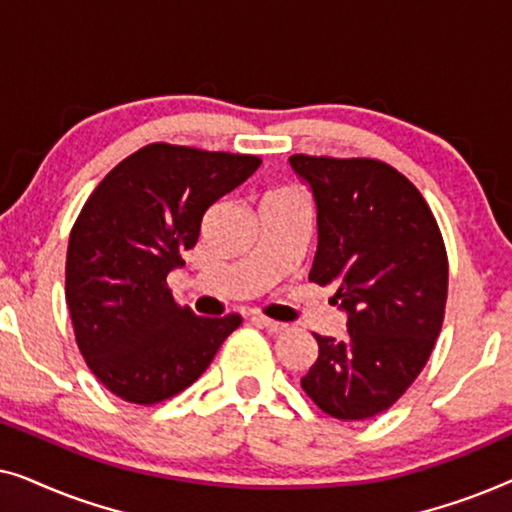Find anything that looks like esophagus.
<instances>
[{
    "mask_svg": "<svg viewBox=\"0 0 512 512\" xmlns=\"http://www.w3.org/2000/svg\"><path fill=\"white\" fill-rule=\"evenodd\" d=\"M254 321L258 326H263V328H268L270 333H279V331H284L286 328V324H282V321H275V319H268V317H263V314H256L254 317Z\"/></svg>",
    "mask_w": 512,
    "mask_h": 512,
    "instance_id": "1",
    "label": "esophagus"
}]
</instances>
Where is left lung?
<instances>
[{
	"mask_svg": "<svg viewBox=\"0 0 512 512\" xmlns=\"http://www.w3.org/2000/svg\"><path fill=\"white\" fill-rule=\"evenodd\" d=\"M317 205L310 282L335 284L345 338L314 333L319 356L300 387L335 419L389 410L429 361L443 328L447 251L415 184L375 158L291 156Z\"/></svg>",
	"mask_w": 512,
	"mask_h": 512,
	"instance_id": "1",
	"label": "left lung"
}]
</instances>
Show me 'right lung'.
I'll list each match as a JSON object with an SVG mask.
<instances>
[{"label": "right lung", "instance_id": "obj_1", "mask_svg": "<svg viewBox=\"0 0 512 512\" xmlns=\"http://www.w3.org/2000/svg\"><path fill=\"white\" fill-rule=\"evenodd\" d=\"M261 158L156 142L121 160L83 205L67 247L65 298L93 375L128 403L172 398L205 373L240 314L198 317L174 303L202 216Z\"/></svg>", "mask_w": 512, "mask_h": 512}]
</instances>
